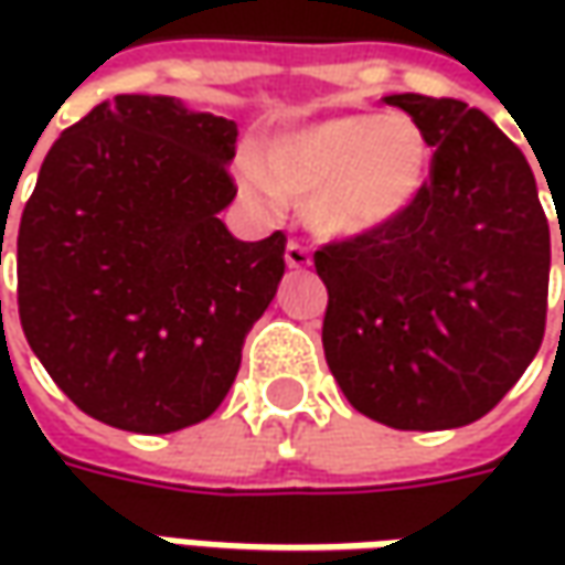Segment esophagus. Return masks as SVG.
Masks as SVG:
<instances>
[{"mask_svg":"<svg viewBox=\"0 0 565 565\" xmlns=\"http://www.w3.org/2000/svg\"><path fill=\"white\" fill-rule=\"evenodd\" d=\"M286 267H292V270L311 267V254H308V248H305L301 242H289V245H286Z\"/></svg>","mask_w":565,"mask_h":565,"instance_id":"obj_1","label":"esophagus"}]
</instances>
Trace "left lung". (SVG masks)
<instances>
[{"instance_id": "1", "label": "left lung", "mask_w": 565, "mask_h": 565, "mask_svg": "<svg viewBox=\"0 0 565 565\" xmlns=\"http://www.w3.org/2000/svg\"><path fill=\"white\" fill-rule=\"evenodd\" d=\"M235 125L121 94L65 128L18 226V317L81 412L138 434L210 418L286 270V235L242 242ZM2 308V305H0Z\"/></svg>"}]
</instances>
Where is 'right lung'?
Returning a JSON list of instances; mask_svg holds the SVG:
<instances>
[{
  "label": "right lung",
  "instance_id": "1",
  "mask_svg": "<svg viewBox=\"0 0 565 565\" xmlns=\"http://www.w3.org/2000/svg\"><path fill=\"white\" fill-rule=\"evenodd\" d=\"M434 150L399 216L315 250L323 352L345 399L399 430L484 418L547 323L551 232L522 150L484 116L427 128L437 103L390 97Z\"/></svg>",
  "mask_w": 565,
  "mask_h": 565
}]
</instances>
